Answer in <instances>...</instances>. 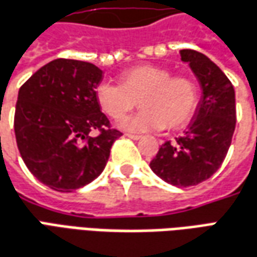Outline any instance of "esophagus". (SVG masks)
Instances as JSON below:
<instances>
[{
    "mask_svg": "<svg viewBox=\"0 0 257 257\" xmlns=\"http://www.w3.org/2000/svg\"><path fill=\"white\" fill-rule=\"evenodd\" d=\"M126 136H128L129 139H134V141H139V139H142L141 135H134V134H126Z\"/></svg>",
    "mask_w": 257,
    "mask_h": 257,
    "instance_id": "esophagus-1",
    "label": "esophagus"
}]
</instances>
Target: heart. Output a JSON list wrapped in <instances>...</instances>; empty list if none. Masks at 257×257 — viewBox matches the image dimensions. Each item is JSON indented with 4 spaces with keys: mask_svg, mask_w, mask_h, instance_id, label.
<instances>
[{
    "mask_svg": "<svg viewBox=\"0 0 257 257\" xmlns=\"http://www.w3.org/2000/svg\"><path fill=\"white\" fill-rule=\"evenodd\" d=\"M101 110L114 119H121L136 105L142 110L118 123L129 132L175 129L191 119L199 101L196 83L186 76H171L157 65L131 68L119 75V85L101 82L96 87Z\"/></svg>",
    "mask_w": 257,
    "mask_h": 257,
    "instance_id": "obj_1",
    "label": "heart"
}]
</instances>
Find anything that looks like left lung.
I'll return each instance as SVG.
<instances>
[{"label":"left lung","instance_id":"1","mask_svg":"<svg viewBox=\"0 0 257 257\" xmlns=\"http://www.w3.org/2000/svg\"><path fill=\"white\" fill-rule=\"evenodd\" d=\"M200 83L202 97L188 131L175 142H166L150 161L152 171L179 188L210 178L227 156L235 131V91L225 73L195 50H181Z\"/></svg>","mask_w":257,"mask_h":257}]
</instances>
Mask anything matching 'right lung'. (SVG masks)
I'll list each match as a JSON object with an SVG mask.
<instances>
[{
    "mask_svg": "<svg viewBox=\"0 0 257 257\" xmlns=\"http://www.w3.org/2000/svg\"><path fill=\"white\" fill-rule=\"evenodd\" d=\"M103 71L90 62L58 58L19 89L16 145L29 171L54 191L72 192L97 178L121 136L100 110L96 87ZM94 128L100 134L91 137Z\"/></svg>",
    "mask_w": 257,
    "mask_h": 257,
    "instance_id": "obj_1",
    "label": "right lung"
}]
</instances>
